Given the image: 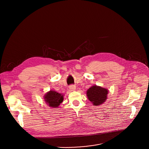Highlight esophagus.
<instances>
[{
	"label": "esophagus",
	"instance_id": "34e87169",
	"mask_svg": "<svg viewBox=\"0 0 149 149\" xmlns=\"http://www.w3.org/2000/svg\"><path fill=\"white\" fill-rule=\"evenodd\" d=\"M76 86H74V85H70V86H69V89H70V91H75V89H76Z\"/></svg>",
	"mask_w": 149,
	"mask_h": 149
}]
</instances>
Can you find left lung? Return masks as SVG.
I'll list each match as a JSON object with an SVG mask.
<instances>
[{
    "instance_id": "1",
    "label": "left lung",
    "mask_w": 149,
    "mask_h": 149,
    "mask_svg": "<svg viewBox=\"0 0 149 149\" xmlns=\"http://www.w3.org/2000/svg\"><path fill=\"white\" fill-rule=\"evenodd\" d=\"M108 90L100 86L95 85L86 91V96L93 106H100L107 99Z\"/></svg>"
}]
</instances>
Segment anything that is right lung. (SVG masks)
<instances>
[{
	"mask_svg": "<svg viewBox=\"0 0 149 149\" xmlns=\"http://www.w3.org/2000/svg\"><path fill=\"white\" fill-rule=\"evenodd\" d=\"M46 103L51 108H57L64 100V94L54 90H50L43 96Z\"/></svg>",
	"mask_w": 149,
	"mask_h": 149,
	"instance_id": "add662e5",
	"label": "right lung"
}]
</instances>
